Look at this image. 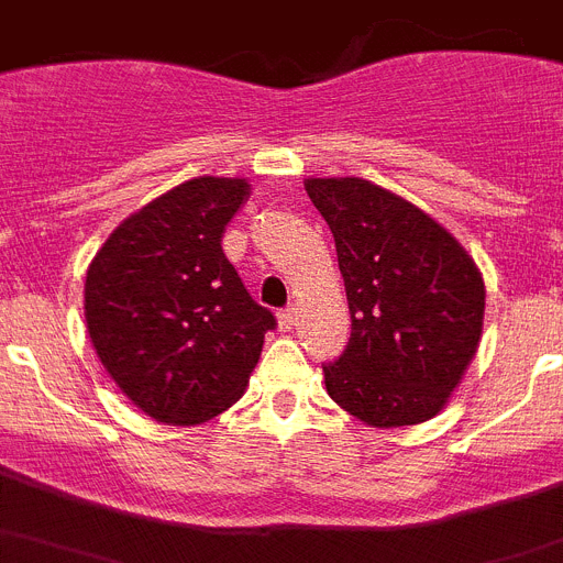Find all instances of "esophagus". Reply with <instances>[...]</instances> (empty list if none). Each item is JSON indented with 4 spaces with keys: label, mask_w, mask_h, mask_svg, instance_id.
I'll return each instance as SVG.
<instances>
[{
    "label": "esophagus",
    "mask_w": 563,
    "mask_h": 563,
    "mask_svg": "<svg viewBox=\"0 0 563 563\" xmlns=\"http://www.w3.org/2000/svg\"><path fill=\"white\" fill-rule=\"evenodd\" d=\"M278 327L285 332H290L296 327V307H287V310L278 312Z\"/></svg>",
    "instance_id": "obj_1"
}]
</instances>
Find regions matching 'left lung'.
Returning <instances> with one entry per match:
<instances>
[{"label":"left lung","mask_w":563,"mask_h":563,"mask_svg":"<svg viewBox=\"0 0 563 563\" xmlns=\"http://www.w3.org/2000/svg\"><path fill=\"white\" fill-rule=\"evenodd\" d=\"M312 206L335 236L352 338L324 363L332 400L372 429L442 411L474 361L485 282L429 213L361 177H310Z\"/></svg>","instance_id":"8db88e82"}]
</instances>
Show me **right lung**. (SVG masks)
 Wrapping results in <instances>:
<instances>
[{
    "mask_svg": "<svg viewBox=\"0 0 563 563\" xmlns=\"http://www.w3.org/2000/svg\"><path fill=\"white\" fill-rule=\"evenodd\" d=\"M251 186L197 177L109 233L84 285V318L103 369L141 411L197 426L231 409L276 327L222 253Z\"/></svg>",
    "mask_w": 563,
    "mask_h": 563,
    "instance_id": "right-lung-1",
    "label": "right lung"
}]
</instances>
